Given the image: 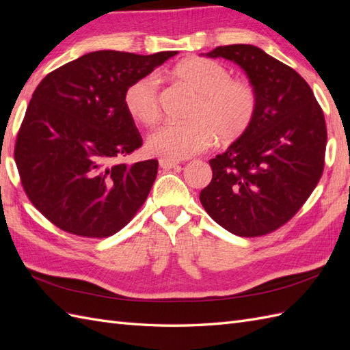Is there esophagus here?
I'll return each instance as SVG.
<instances>
[{
  "mask_svg": "<svg viewBox=\"0 0 350 350\" xmlns=\"http://www.w3.org/2000/svg\"><path fill=\"white\" fill-rule=\"evenodd\" d=\"M159 166H161L162 169H174V167L179 166V162L167 161V159H161V161H159Z\"/></svg>",
  "mask_w": 350,
  "mask_h": 350,
  "instance_id": "34e87169",
  "label": "esophagus"
}]
</instances>
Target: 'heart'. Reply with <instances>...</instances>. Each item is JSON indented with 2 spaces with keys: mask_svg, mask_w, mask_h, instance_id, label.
Listing matches in <instances>:
<instances>
[{
  "mask_svg": "<svg viewBox=\"0 0 350 350\" xmlns=\"http://www.w3.org/2000/svg\"><path fill=\"white\" fill-rule=\"evenodd\" d=\"M172 76L197 99L185 124H163L147 140V150L167 161L193 157L217 140L234 143L245 135L256 120L257 92L245 80L210 58L194 57L174 67ZM124 107L133 120L146 125L161 118V94L154 77H140L124 92Z\"/></svg>",
  "mask_w": 350,
  "mask_h": 350,
  "instance_id": "obj_1",
  "label": "heart"
}]
</instances>
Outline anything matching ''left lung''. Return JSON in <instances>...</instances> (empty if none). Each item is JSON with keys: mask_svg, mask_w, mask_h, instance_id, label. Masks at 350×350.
Returning <instances> with one entry per match:
<instances>
[{"mask_svg": "<svg viewBox=\"0 0 350 350\" xmlns=\"http://www.w3.org/2000/svg\"><path fill=\"white\" fill-rule=\"evenodd\" d=\"M207 57L237 62L257 92L258 108L248 133L208 161L213 178L200 201L230 234H271L298 213L323 175V109L298 72L257 46H217Z\"/></svg>", "mask_w": 350, "mask_h": 350, "instance_id": "left-lung-1", "label": "left lung"}]
</instances>
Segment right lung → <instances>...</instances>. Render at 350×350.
Segmentation results:
<instances>
[{
    "mask_svg": "<svg viewBox=\"0 0 350 350\" xmlns=\"http://www.w3.org/2000/svg\"><path fill=\"white\" fill-rule=\"evenodd\" d=\"M176 54L96 51L38 84L14 159L26 196L51 224L77 237L107 238L144 204L159 163L121 162L143 144L124 92Z\"/></svg>",
    "mask_w": 350,
    "mask_h": 350,
    "instance_id": "1",
    "label": "right lung"
}]
</instances>
